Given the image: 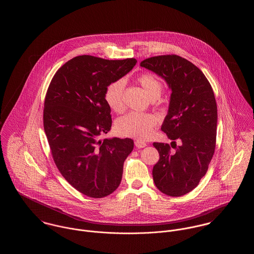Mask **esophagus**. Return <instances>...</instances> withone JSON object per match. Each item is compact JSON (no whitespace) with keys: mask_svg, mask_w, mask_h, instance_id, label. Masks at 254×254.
<instances>
[{"mask_svg":"<svg viewBox=\"0 0 254 254\" xmlns=\"http://www.w3.org/2000/svg\"><path fill=\"white\" fill-rule=\"evenodd\" d=\"M135 146L138 147V148H143V147L146 146V143L141 141V140H136L135 141Z\"/></svg>","mask_w":254,"mask_h":254,"instance_id":"obj_1","label":"esophagus"}]
</instances>
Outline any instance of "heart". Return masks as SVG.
I'll return each instance as SVG.
<instances>
[{
	"label": "heart",
	"mask_w": 254,
	"mask_h": 254,
	"mask_svg": "<svg viewBox=\"0 0 254 254\" xmlns=\"http://www.w3.org/2000/svg\"><path fill=\"white\" fill-rule=\"evenodd\" d=\"M137 81L142 85L150 100L155 101L161 96L163 85L155 75L151 73H141L137 76ZM125 80L119 79L110 83L105 91V100L108 106L117 113H121L125 109ZM156 123L157 119L152 114L130 112L117 121L115 128L121 136L145 140L151 135Z\"/></svg>",
	"instance_id": "1"
}]
</instances>
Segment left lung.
I'll list each match as a JSON object with an SVG mask.
<instances>
[{"label": "left lung", "instance_id": "8db88e82", "mask_svg": "<svg viewBox=\"0 0 254 254\" xmlns=\"http://www.w3.org/2000/svg\"><path fill=\"white\" fill-rule=\"evenodd\" d=\"M140 65L169 85V110L161 129L170 140L182 142L178 146L171 142L173 153L168 144L153 143L160 155L152 169L153 181L163 193L182 196L198 186L214 153L218 117L214 93L204 73L180 56H155Z\"/></svg>", "mask_w": 254, "mask_h": 254}]
</instances>
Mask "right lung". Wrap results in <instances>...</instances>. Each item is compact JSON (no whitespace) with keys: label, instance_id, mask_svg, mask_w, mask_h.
Instances as JSON below:
<instances>
[{"label":"right lung","instance_id":"obj_1","mask_svg":"<svg viewBox=\"0 0 254 254\" xmlns=\"http://www.w3.org/2000/svg\"><path fill=\"white\" fill-rule=\"evenodd\" d=\"M135 59L109 61L77 56L55 73L45 100L44 128L64 178L81 193L103 198L119 187L124 162L134 147L129 138H107L111 128L108 85L121 79Z\"/></svg>","mask_w":254,"mask_h":254}]
</instances>
